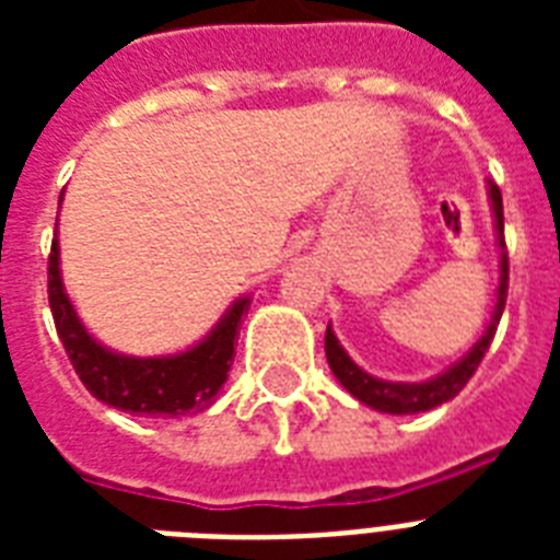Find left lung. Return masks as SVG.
<instances>
[{
  "instance_id": "8db88e82",
  "label": "left lung",
  "mask_w": 560,
  "mask_h": 560,
  "mask_svg": "<svg viewBox=\"0 0 560 560\" xmlns=\"http://www.w3.org/2000/svg\"><path fill=\"white\" fill-rule=\"evenodd\" d=\"M488 197H491V209H494V226H497V244H500V288H497V305L491 314L486 334L479 337V342L465 354V358L451 366L447 372L435 374L433 381L424 383H395V381H381L374 374L363 372L354 360L346 354L340 340L334 337L331 325L325 331V358L328 366L337 374V381L366 407L377 409V412H389V416H416V412H427V409L442 407L444 400L456 398L465 383L474 377L479 369L482 358H486L488 346L494 340L497 325L503 316L505 296H509V253H505V237H503V194L494 183H488Z\"/></svg>"
}]
</instances>
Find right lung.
I'll return each instance as SVG.
<instances>
[{"label":"right lung","mask_w":560,"mask_h":560,"mask_svg":"<svg viewBox=\"0 0 560 560\" xmlns=\"http://www.w3.org/2000/svg\"><path fill=\"white\" fill-rule=\"evenodd\" d=\"M48 305L55 316L57 337L72 360L83 386L109 407L130 416H188L214 400L226 383L235 358L241 316L249 311V299H237L206 340L194 349L168 358H127L104 349L74 314L60 279V246L51 241L48 255Z\"/></svg>","instance_id":"obj_1"}]
</instances>
